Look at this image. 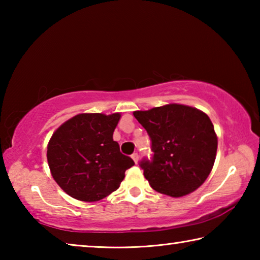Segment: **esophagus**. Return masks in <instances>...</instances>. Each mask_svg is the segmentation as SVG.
<instances>
[{
    "label": "esophagus",
    "instance_id": "obj_1",
    "mask_svg": "<svg viewBox=\"0 0 260 260\" xmlns=\"http://www.w3.org/2000/svg\"><path fill=\"white\" fill-rule=\"evenodd\" d=\"M132 159H133V160H134V162H135V164H138V161H139V155H138V153H136V152H134V153H133V155H132Z\"/></svg>",
    "mask_w": 260,
    "mask_h": 260
}]
</instances>
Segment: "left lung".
I'll use <instances>...</instances> for the list:
<instances>
[{
  "label": "left lung",
  "instance_id": "1",
  "mask_svg": "<svg viewBox=\"0 0 260 260\" xmlns=\"http://www.w3.org/2000/svg\"><path fill=\"white\" fill-rule=\"evenodd\" d=\"M133 114L151 139L152 160L140 165L152 189L182 197L200 188L212 171L218 148L208 114L177 103Z\"/></svg>",
  "mask_w": 260,
  "mask_h": 260
}]
</instances>
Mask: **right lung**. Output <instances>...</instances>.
Wrapping results in <instances>:
<instances>
[{
  "label": "right lung",
  "instance_id": "right-lung-1",
  "mask_svg": "<svg viewBox=\"0 0 260 260\" xmlns=\"http://www.w3.org/2000/svg\"><path fill=\"white\" fill-rule=\"evenodd\" d=\"M119 112L79 113L49 140L47 159L57 184L73 199L98 202L116 191L134 165L113 141Z\"/></svg>",
  "mask_w": 260,
  "mask_h": 260
}]
</instances>
